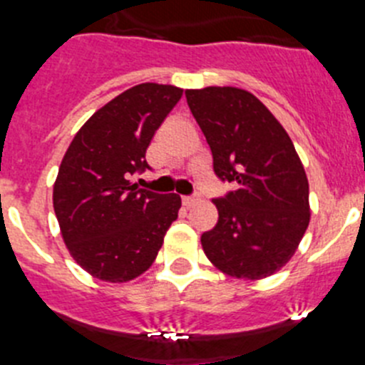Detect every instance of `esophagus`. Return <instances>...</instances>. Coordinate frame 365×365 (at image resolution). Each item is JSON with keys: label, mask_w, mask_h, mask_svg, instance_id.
Listing matches in <instances>:
<instances>
[{"label": "esophagus", "mask_w": 365, "mask_h": 365, "mask_svg": "<svg viewBox=\"0 0 365 365\" xmlns=\"http://www.w3.org/2000/svg\"><path fill=\"white\" fill-rule=\"evenodd\" d=\"M182 202H185V206H193L195 202H199V195L197 193H193V195H185V197H182Z\"/></svg>", "instance_id": "1"}]
</instances>
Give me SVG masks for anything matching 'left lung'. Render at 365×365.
Wrapping results in <instances>:
<instances>
[{
    "label": "left lung",
    "mask_w": 365,
    "mask_h": 365,
    "mask_svg": "<svg viewBox=\"0 0 365 365\" xmlns=\"http://www.w3.org/2000/svg\"><path fill=\"white\" fill-rule=\"evenodd\" d=\"M214 172L232 192L214 199L219 219L201 235L206 257L228 276L267 278L296 252L309 227V180L291 137L252 93L188 89Z\"/></svg>",
    "instance_id": "left-lung-1"
}]
</instances>
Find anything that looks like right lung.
<instances>
[{"mask_svg":"<svg viewBox=\"0 0 365 365\" xmlns=\"http://www.w3.org/2000/svg\"><path fill=\"white\" fill-rule=\"evenodd\" d=\"M182 89L138 83L100 108L74 135L58 170L53 205L63 241L83 270L124 283L151 267L180 208L177 193L131 182L146 172L155 131Z\"/></svg>","mask_w":365,"mask_h":365,"instance_id":"1","label":"right lung"}]
</instances>
